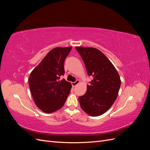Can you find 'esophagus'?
I'll return each mask as SVG.
<instances>
[{
    "instance_id": "esophagus-1",
    "label": "esophagus",
    "mask_w": 150,
    "mask_h": 150,
    "mask_svg": "<svg viewBox=\"0 0 150 150\" xmlns=\"http://www.w3.org/2000/svg\"><path fill=\"white\" fill-rule=\"evenodd\" d=\"M79 82H80L79 80H76L75 82L72 83V86H73V87H75L76 85H78L79 83Z\"/></svg>"
}]
</instances>
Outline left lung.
<instances>
[{"mask_svg":"<svg viewBox=\"0 0 150 150\" xmlns=\"http://www.w3.org/2000/svg\"><path fill=\"white\" fill-rule=\"evenodd\" d=\"M82 57L89 76L93 79L86 93L79 97L82 110L89 116H98L110 109L118 95L120 75L104 54L94 47H76Z\"/></svg>","mask_w":150,"mask_h":150,"instance_id":"1","label":"left lung"}]
</instances>
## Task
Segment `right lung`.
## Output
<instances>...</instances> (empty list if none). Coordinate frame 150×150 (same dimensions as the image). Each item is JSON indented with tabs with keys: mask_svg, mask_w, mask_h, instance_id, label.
Here are the masks:
<instances>
[{
	"mask_svg": "<svg viewBox=\"0 0 150 150\" xmlns=\"http://www.w3.org/2000/svg\"><path fill=\"white\" fill-rule=\"evenodd\" d=\"M71 49H52L30 74L29 85L34 101L44 112L59 110L70 93L71 84L61 77L64 74V62Z\"/></svg>",
	"mask_w": 150,
	"mask_h": 150,
	"instance_id": "obj_1",
	"label": "right lung"
}]
</instances>
